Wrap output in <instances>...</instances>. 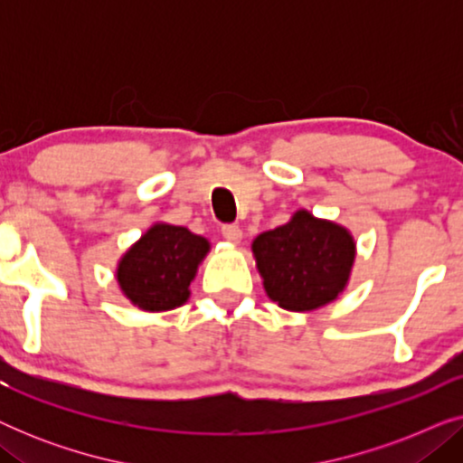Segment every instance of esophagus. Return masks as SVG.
Segmentation results:
<instances>
[{
    "instance_id": "esophagus-1",
    "label": "esophagus",
    "mask_w": 463,
    "mask_h": 463,
    "mask_svg": "<svg viewBox=\"0 0 463 463\" xmlns=\"http://www.w3.org/2000/svg\"><path fill=\"white\" fill-rule=\"evenodd\" d=\"M221 233H223V238L227 240V242L238 244L240 240H242V230H240V225H236V223H225L223 227H221Z\"/></svg>"
}]
</instances>
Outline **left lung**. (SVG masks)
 <instances>
[{"instance_id":"8db88e82","label":"left lung","mask_w":463,"mask_h":463,"mask_svg":"<svg viewBox=\"0 0 463 463\" xmlns=\"http://www.w3.org/2000/svg\"><path fill=\"white\" fill-rule=\"evenodd\" d=\"M252 252L269 299L290 312H309L345 288L356 244L345 227L297 211L288 223L259 233Z\"/></svg>"}]
</instances>
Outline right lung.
I'll list each match as a JSON object with an SVG mask.
<instances>
[{"instance_id": "right-lung-1", "label": "right lung", "mask_w": 463, "mask_h": 463, "mask_svg": "<svg viewBox=\"0 0 463 463\" xmlns=\"http://www.w3.org/2000/svg\"><path fill=\"white\" fill-rule=\"evenodd\" d=\"M208 249V240L187 227L156 223L119 261V288L145 312L179 307L189 299V284Z\"/></svg>"}]
</instances>
